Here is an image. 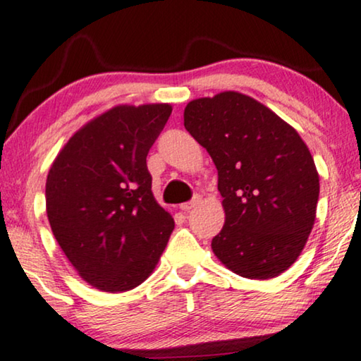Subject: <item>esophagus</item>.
I'll use <instances>...</instances> for the list:
<instances>
[{"mask_svg": "<svg viewBox=\"0 0 361 361\" xmlns=\"http://www.w3.org/2000/svg\"><path fill=\"white\" fill-rule=\"evenodd\" d=\"M200 201H201L200 196H196V198H195L193 201H188V203L180 204V209H181V211H185V213H188V211L193 209L195 206H198V204H200Z\"/></svg>", "mask_w": 361, "mask_h": 361, "instance_id": "obj_1", "label": "esophagus"}]
</instances>
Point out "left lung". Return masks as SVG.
Returning a JSON list of instances; mask_svg holds the SVG:
<instances>
[{"label": "left lung", "instance_id": "left-lung-1", "mask_svg": "<svg viewBox=\"0 0 361 361\" xmlns=\"http://www.w3.org/2000/svg\"><path fill=\"white\" fill-rule=\"evenodd\" d=\"M185 128L218 170L224 226L214 256L247 279L277 277L300 256L315 223L319 173L292 125L234 90L195 99Z\"/></svg>", "mask_w": 361, "mask_h": 361}]
</instances>
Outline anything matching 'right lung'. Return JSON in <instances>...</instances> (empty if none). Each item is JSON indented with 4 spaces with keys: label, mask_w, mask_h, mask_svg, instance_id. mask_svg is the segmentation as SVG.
<instances>
[{
    "label": "right lung",
    "mask_w": 361,
    "mask_h": 361,
    "mask_svg": "<svg viewBox=\"0 0 361 361\" xmlns=\"http://www.w3.org/2000/svg\"><path fill=\"white\" fill-rule=\"evenodd\" d=\"M171 110L170 104L115 105L80 127L47 173L52 234L95 289H135L165 251L175 221L152 193L147 155Z\"/></svg>",
    "instance_id": "obj_1"
}]
</instances>
